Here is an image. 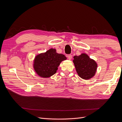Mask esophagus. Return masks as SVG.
<instances>
[{
  "label": "esophagus",
  "mask_w": 122,
  "mask_h": 122,
  "mask_svg": "<svg viewBox=\"0 0 122 122\" xmlns=\"http://www.w3.org/2000/svg\"><path fill=\"white\" fill-rule=\"evenodd\" d=\"M67 57H68L69 60H71L72 58V55L71 54H69V55H68Z\"/></svg>",
  "instance_id": "obj_1"
}]
</instances>
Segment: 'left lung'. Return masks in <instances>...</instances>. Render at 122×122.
I'll use <instances>...</instances> for the list:
<instances>
[{"label": "left lung", "instance_id": "8db88e82", "mask_svg": "<svg viewBox=\"0 0 122 122\" xmlns=\"http://www.w3.org/2000/svg\"><path fill=\"white\" fill-rule=\"evenodd\" d=\"M73 61L77 74L81 78L88 80L95 75L97 64L87 54L82 53L79 56L75 55Z\"/></svg>", "mask_w": 122, "mask_h": 122}]
</instances>
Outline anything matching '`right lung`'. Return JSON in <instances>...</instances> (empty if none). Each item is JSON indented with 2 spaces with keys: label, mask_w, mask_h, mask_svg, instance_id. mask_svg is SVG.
Masks as SVG:
<instances>
[{
  "label": "right lung",
  "mask_w": 122,
  "mask_h": 122,
  "mask_svg": "<svg viewBox=\"0 0 122 122\" xmlns=\"http://www.w3.org/2000/svg\"><path fill=\"white\" fill-rule=\"evenodd\" d=\"M66 59L65 55L57 53L56 50L51 48L36 56L34 63L35 71L39 76L48 78L56 72L61 62Z\"/></svg>",
  "instance_id": "1"
}]
</instances>
